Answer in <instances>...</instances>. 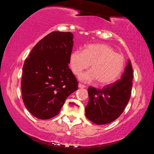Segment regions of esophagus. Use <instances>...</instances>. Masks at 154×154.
<instances>
[{"label":"esophagus","instance_id":"34e87169","mask_svg":"<svg viewBox=\"0 0 154 154\" xmlns=\"http://www.w3.org/2000/svg\"><path fill=\"white\" fill-rule=\"evenodd\" d=\"M78 87H79V88H85V85H82V84H80V83H79V85H78Z\"/></svg>","mask_w":154,"mask_h":154}]
</instances>
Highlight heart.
Wrapping results in <instances>:
<instances>
[{"label": "heart", "mask_w": 154, "mask_h": 154, "mask_svg": "<svg viewBox=\"0 0 154 154\" xmlns=\"http://www.w3.org/2000/svg\"><path fill=\"white\" fill-rule=\"evenodd\" d=\"M90 65L91 69L81 74L79 79L86 82L98 80L100 85H109L115 82L121 75L125 61L121 54L115 53L112 48L106 44H91L83 51H72L69 66L75 75H79Z\"/></svg>", "instance_id": "heart-1"}]
</instances>
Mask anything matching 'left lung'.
Masks as SVG:
<instances>
[{"label":"left lung","instance_id":"8db88e82","mask_svg":"<svg viewBox=\"0 0 154 154\" xmlns=\"http://www.w3.org/2000/svg\"><path fill=\"white\" fill-rule=\"evenodd\" d=\"M132 69L130 59L119 80L108 85L103 89L88 88L89 101L85 107V116L96 125H106L122 114L130 100L132 86Z\"/></svg>","mask_w":154,"mask_h":154}]
</instances>
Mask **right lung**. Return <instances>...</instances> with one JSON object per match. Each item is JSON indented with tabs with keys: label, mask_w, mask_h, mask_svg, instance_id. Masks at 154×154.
I'll use <instances>...</instances> for the list:
<instances>
[{
	"label": "right lung",
	"mask_w": 154,
	"mask_h": 154,
	"mask_svg": "<svg viewBox=\"0 0 154 154\" xmlns=\"http://www.w3.org/2000/svg\"><path fill=\"white\" fill-rule=\"evenodd\" d=\"M72 32H52L38 42L24 61L22 99L33 116L48 119L60 112L78 82L69 68L73 48Z\"/></svg>",
	"instance_id": "add662e5"
}]
</instances>
